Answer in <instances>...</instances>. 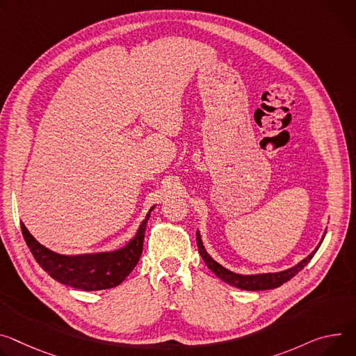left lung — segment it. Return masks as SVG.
I'll return each instance as SVG.
<instances>
[{
    "label": "left lung",
    "instance_id": "8db88e82",
    "mask_svg": "<svg viewBox=\"0 0 356 356\" xmlns=\"http://www.w3.org/2000/svg\"><path fill=\"white\" fill-rule=\"evenodd\" d=\"M327 234V230L324 232V236H322L319 244L315 247V250L307 255L304 260H301L298 264H296L294 267L286 268L284 271H278V273H261V274H238L234 271H230L229 268L222 267L220 263H217L214 258L207 252V250L204 248L200 232L197 230L196 233V240H197V247H199V252L202 255V258L204 260L206 266L224 282H227L229 285H233L236 288L240 289H245V291H263V289H274L277 286H281L284 282L289 281L293 277H296L309 261L311 258L314 257V254L318 251L319 245L324 241V237Z\"/></svg>",
    "mask_w": 356,
    "mask_h": 356
}]
</instances>
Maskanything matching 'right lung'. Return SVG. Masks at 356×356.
<instances>
[{
    "label": "right lung",
    "mask_w": 356,
    "mask_h": 356,
    "mask_svg": "<svg viewBox=\"0 0 356 356\" xmlns=\"http://www.w3.org/2000/svg\"><path fill=\"white\" fill-rule=\"evenodd\" d=\"M150 207L139 224L136 234L122 248L113 251L59 254L42 245L21 222L24 240L37 263L58 282L83 291H101L118 286L134 271L143 250V240Z\"/></svg>",
    "instance_id": "1"
}]
</instances>
